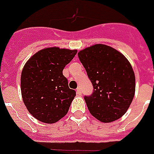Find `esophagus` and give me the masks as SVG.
I'll use <instances>...</instances> for the list:
<instances>
[{
  "instance_id": "34e87169",
  "label": "esophagus",
  "mask_w": 154,
  "mask_h": 154,
  "mask_svg": "<svg viewBox=\"0 0 154 154\" xmlns=\"http://www.w3.org/2000/svg\"><path fill=\"white\" fill-rule=\"evenodd\" d=\"M76 92H77V95H81V94H82V91H81L80 87H78V88L77 89V91H76Z\"/></svg>"
}]
</instances>
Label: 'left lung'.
Here are the masks:
<instances>
[{"instance_id":"1","label":"left lung","mask_w":154,"mask_h":154,"mask_svg":"<svg viewBox=\"0 0 154 154\" xmlns=\"http://www.w3.org/2000/svg\"><path fill=\"white\" fill-rule=\"evenodd\" d=\"M77 54L94 87L93 94L85 96L90 112L105 123L122 118L135 92V72L128 60L103 44L83 49Z\"/></svg>"}]
</instances>
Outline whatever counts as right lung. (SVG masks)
<instances>
[{
    "mask_svg": "<svg viewBox=\"0 0 154 154\" xmlns=\"http://www.w3.org/2000/svg\"><path fill=\"white\" fill-rule=\"evenodd\" d=\"M77 50L49 47L37 51L21 73V94L28 111L44 123H55L68 112L76 91L68 87L63 70Z\"/></svg>",
    "mask_w": 154,
    "mask_h": 154,
    "instance_id": "obj_1",
    "label": "right lung"
}]
</instances>
